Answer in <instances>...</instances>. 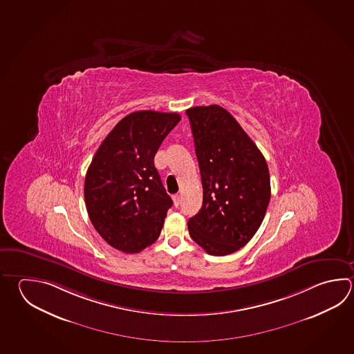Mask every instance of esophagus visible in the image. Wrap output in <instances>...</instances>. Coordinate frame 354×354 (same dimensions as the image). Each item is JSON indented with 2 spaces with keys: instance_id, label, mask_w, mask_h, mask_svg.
Here are the masks:
<instances>
[{
  "instance_id": "esophagus-1",
  "label": "esophagus",
  "mask_w": 354,
  "mask_h": 354,
  "mask_svg": "<svg viewBox=\"0 0 354 354\" xmlns=\"http://www.w3.org/2000/svg\"><path fill=\"white\" fill-rule=\"evenodd\" d=\"M173 201H174V205L175 207H178L179 205H180V201H181V196L179 195V194H175L173 196Z\"/></svg>"
}]
</instances>
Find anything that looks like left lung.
I'll return each instance as SVG.
<instances>
[{
  "instance_id": "1",
  "label": "left lung",
  "mask_w": 354,
  "mask_h": 354,
  "mask_svg": "<svg viewBox=\"0 0 354 354\" xmlns=\"http://www.w3.org/2000/svg\"><path fill=\"white\" fill-rule=\"evenodd\" d=\"M201 169L203 205L187 221L207 254L224 257L244 247L261 227L270 201L267 161L233 115L219 105L190 107Z\"/></svg>"
}]
</instances>
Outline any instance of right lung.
I'll list each match as a JSON object with an SVG mask.
<instances>
[{
  "mask_svg": "<svg viewBox=\"0 0 354 354\" xmlns=\"http://www.w3.org/2000/svg\"><path fill=\"white\" fill-rule=\"evenodd\" d=\"M176 113H129L101 142L85 178V204L96 232L122 253H139L159 238L173 205L153 165Z\"/></svg>",
  "mask_w": 354,
  "mask_h": 354,
  "instance_id": "right-lung-1",
  "label": "right lung"
}]
</instances>
